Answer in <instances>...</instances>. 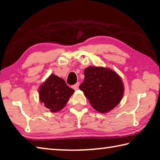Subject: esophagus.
<instances>
[{
  "mask_svg": "<svg viewBox=\"0 0 160 160\" xmlns=\"http://www.w3.org/2000/svg\"><path fill=\"white\" fill-rule=\"evenodd\" d=\"M79 85H80V83L77 82L76 84H75L74 85H72V88H73L74 90H78V88H79Z\"/></svg>",
  "mask_w": 160,
  "mask_h": 160,
  "instance_id": "34e87169",
  "label": "esophagus"
}]
</instances>
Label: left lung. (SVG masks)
Returning <instances> with one entry per match:
<instances>
[{
	"mask_svg": "<svg viewBox=\"0 0 160 160\" xmlns=\"http://www.w3.org/2000/svg\"><path fill=\"white\" fill-rule=\"evenodd\" d=\"M84 74L85 79L79 88L94 109L107 113L119 104L124 87L115 71L103 67L90 66L85 68Z\"/></svg>",
	"mask_w": 160,
	"mask_h": 160,
	"instance_id": "8db88e82",
	"label": "left lung"
}]
</instances>
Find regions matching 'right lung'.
<instances>
[{"mask_svg":"<svg viewBox=\"0 0 160 160\" xmlns=\"http://www.w3.org/2000/svg\"><path fill=\"white\" fill-rule=\"evenodd\" d=\"M74 92L63 79L51 74L40 87L39 99L51 112H57L66 106Z\"/></svg>","mask_w":160,"mask_h":160,"instance_id":"add662e5","label":"right lung"}]
</instances>
